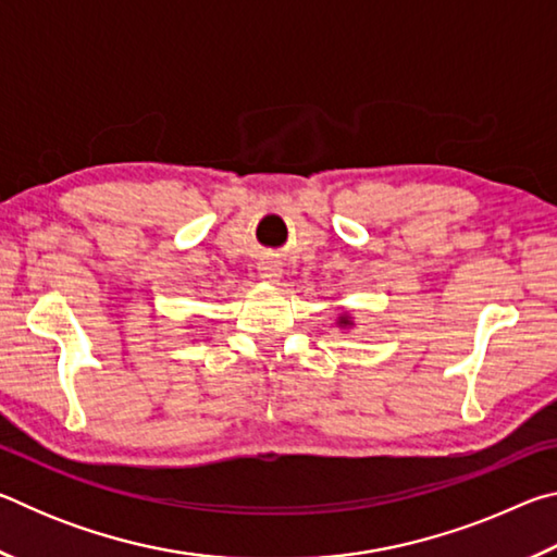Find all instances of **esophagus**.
Wrapping results in <instances>:
<instances>
[{
    "label": "esophagus",
    "mask_w": 557,
    "mask_h": 557,
    "mask_svg": "<svg viewBox=\"0 0 557 557\" xmlns=\"http://www.w3.org/2000/svg\"><path fill=\"white\" fill-rule=\"evenodd\" d=\"M258 272H260V277L268 280V282H277L282 277V268H280V262H275V260H262L258 265Z\"/></svg>",
    "instance_id": "esophagus-1"
}]
</instances>
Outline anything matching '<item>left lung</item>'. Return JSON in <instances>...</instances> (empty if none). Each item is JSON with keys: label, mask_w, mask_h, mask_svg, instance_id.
<instances>
[{"label": "left lung", "mask_w": 557, "mask_h": 557, "mask_svg": "<svg viewBox=\"0 0 557 557\" xmlns=\"http://www.w3.org/2000/svg\"><path fill=\"white\" fill-rule=\"evenodd\" d=\"M336 324H338V326H342V329H351V326H354V319H351V317H348V314H342V317H338V319H336Z\"/></svg>", "instance_id": "8db88e82"}]
</instances>
